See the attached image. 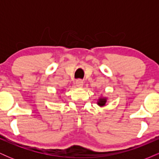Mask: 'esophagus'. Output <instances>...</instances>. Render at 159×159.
<instances>
[{"mask_svg": "<svg viewBox=\"0 0 159 159\" xmlns=\"http://www.w3.org/2000/svg\"><path fill=\"white\" fill-rule=\"evenodd\" d=\"M75 84H76V86H77V87H81L82 86H83V84H84V82H83V81H82L81 79H78L77 81H76Z\"/></svg>", "mask_w": 159, "mask_h": 159, "instance_id": "obj_1", "label": "esophagus"}]
</instances>
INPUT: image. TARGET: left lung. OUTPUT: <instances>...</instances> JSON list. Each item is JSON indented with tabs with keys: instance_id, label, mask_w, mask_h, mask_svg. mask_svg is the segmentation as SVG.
<instances>
[{
	"instance_id": "8db88e82",
	"label": "left lung",
	"mask_w": 159,
	"mask_h": 159,
	"mask_svg": "<svg viewBox=\"0 0 159 159\" xmlns=\"http://www.w3.org/2000/svg\"><path fill=\"white\" fill-rule=\"evenodd\" d=\"M105 102H106V99L105 98H100L98 102V105H100V106H103V105H105Z\"/></svg>"
}]
</instances>
